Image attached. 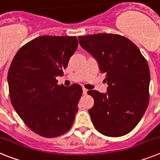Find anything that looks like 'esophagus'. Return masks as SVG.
<instances>
[{
    "mask_svg": "<svg viewBox=\"0 0 160 160\" xmlns=\"http://www.w3.org/2000/svg\"><path fill=\"white\" fill-rule=\"evenodd\" d=\"M87 92H88V89H86L85 88H83V94L86 95V94H87Z\"/></svg>",
    "mask_w": 160,
    "mask_h": 160,
    "instance_id": "obj_1",
    "label": "esophagus"
}]
</instances>
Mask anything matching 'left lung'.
I'll return each mask as SVG.
<instances>
[{
	"label": "left lung",
	"instance_id": "left-lung-1",
	"mask_svg": "<svg viewBox=\"0 0 160 160\" xmlns=\"http://www.w3.org/2000/svg\"><path fill=\"white\" fill-rule=\"evenodd\" d=\"M79 42L105 74L106 93L89 90L94 105L88 110L97 131L120 137L135 127L149 103L150 70L138 47L124 36L97 34L79 36Z\"/></svg>",
	"mask_w": 160,
	"mask_h": 160
}]
</instances>
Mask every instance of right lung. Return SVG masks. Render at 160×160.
Listing matches in <instances>:
<instances>
[{"mask_svg": "<svg viewBox=\"0 0 160 160\" xmlns=\"http://www.w3.org/2000/svg\"><path fill=\"white\" fill-rule=\"evenodd\" d=\"M77 47L76 36H41L22 46L11 63L8 72L11 104L38 135L58 137L74 122L81 86L59 85L55 77L63 76Z\"/></svg>", "mask_w": 160, "mask_h": 160, "instance_id": "1", "label": "right lung"}]
</instances>
